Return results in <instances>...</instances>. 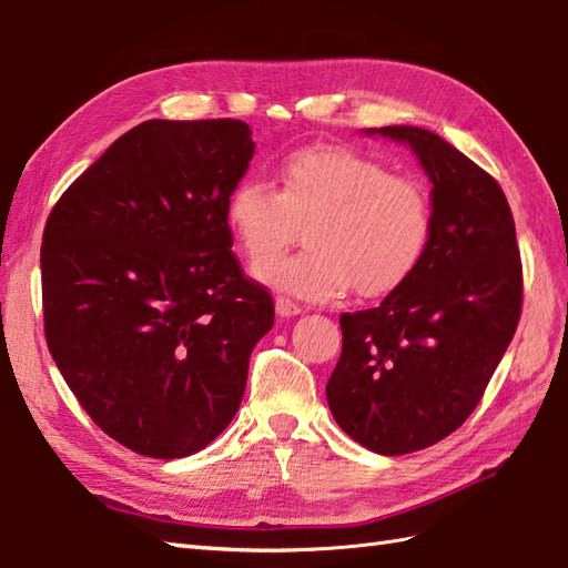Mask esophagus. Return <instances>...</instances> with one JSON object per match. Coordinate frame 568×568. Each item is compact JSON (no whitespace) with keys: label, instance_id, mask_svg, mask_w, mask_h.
Segmentation results:
<instances>
[{"label":"esophagus","instance_id":"obj_1","mask_svg":"<svg viewBox=\"0 0 568 568\" xmlns=\"http://www.w3.org/2000/svg\"><path fill=\"white\" fill-rule=\"evenodd\" d=\"M304 311L298 304H294L292 298L286 296H276V313H280L282 318H292V316H298V313Z\"/></svg>","mask_w":568,"mask_h":568}]
</instances>
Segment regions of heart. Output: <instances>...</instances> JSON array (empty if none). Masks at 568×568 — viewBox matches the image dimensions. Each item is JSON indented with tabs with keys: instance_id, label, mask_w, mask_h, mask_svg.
Returning <instances> with one entry per match:
<instances>
[{
	"instance_id": "1",
	"label": "heart",
	"mask_w": 568,
	"mask_h": 568,
	"mask_svg": "<svg viewBox=\"0 0 568 568\" xmlns=\"http://www.w3.org/2000/svg\"><path fill=\"white\" fill-rule=\"evenodd\" d=\"M307 223L310 247L275 256ZM225 223L255 276L298 298L333 301L352 286L364 298L388 296L420 270L435 235V209L423 182L390 174L379 160L343 145L286 155L270 182L247 178L225 199ZM273 254L275 257L270 258Z\"/></svg>"
}]
</instances>
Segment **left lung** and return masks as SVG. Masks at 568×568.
I'll list each match as a JSON object with an SVG mask.
<instances>
[{"label":"left lung","mask_w":568,"mask_h":568,"mask_svg":"<svg viewBox=\"0 0 568 568\" xmlns=\"http://www.w3.org/2000/svg\"><path fill=\"white\" fill-rule=\"evenodd\" d=\"M433 182L435 235L420 270L379 306L343 313L327 379L333 418L376 455L430 447L469 418L523 311V262L500 184L418 125H384Z\"/></svg>","instance_id":"left-lung-1"}]
</instances>
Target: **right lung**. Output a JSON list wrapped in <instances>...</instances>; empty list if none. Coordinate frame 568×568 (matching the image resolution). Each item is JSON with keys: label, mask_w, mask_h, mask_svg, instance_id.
I'll use <instances>...</instances> for the list:
<instances>
[{"label": "right lung", "mask_w": 568, "mask_h": 568, "mask_svg": "<svg viewBox=\"0 0 568 568\" xmlns=\"http://www.w3.org/2000/svg\"><path fill=\"white\" fill-rule=\"evenodd\" d=\"M252 153L245 121H143L45 221L48 349L87 415L138 455L180 459L219 437L274 325L225 223Z\"/></svg>", "instance_id": "obj_1"}]
</instances>
